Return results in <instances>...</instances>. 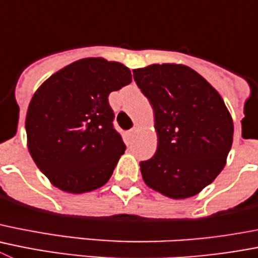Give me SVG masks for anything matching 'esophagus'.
<instances>
[{
	"instance_id": "1",
	"label": "esophagus",
	"mask_w": 258,
	"mask_h": 258,
	"mask_svg": "<svg viewBox=\"0 0 258 258\" xmlns=\"http://www.w3.org/2000/svg\"><path fill=\"white\" fill-rule=\"evenodd\" d=\"M136 133H137V127H132L131 131H129V134H131V136H133V134Z\"/></svg>"
}]
</instances>
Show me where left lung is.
Masks as SVG:
<instances>
[{
    "label": "left lung",
    "mask_w": 258,
    "mask_h": 258,
    "mask_svg": "<svg viewBox=\"0 0 258 258\" xmlns=\"http://www.w3.org/2000/svg\"><path fill=\"white\" fill-rule=\"evenodd\" d=\"M133 77L152 105L158 137L155 155L139 164L143 180L174 200L196 196L220 174L233 143L223 98L185 65L155 63Z\"/></svg>",
    "instance_id": "1"
}]
</instances>
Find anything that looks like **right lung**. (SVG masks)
<instances>
[{"instance_id": "add662e5", "label": "right lung", "mask_w": 258, "mask_h": 258, "mask_svg": "<svg viewBox=\"0 0 258 258\" xmlns=\"http://www.w3.org/2000/svg\"><path fill=\"white\" fill-rule=\"evenodd\" d=\"M131 82V70L122 63L89 57L38 88L25 120L28 148L53 185L84 193L107 183L126 148L113 127L108 94Z\"/></svg>"}]
</instances>
